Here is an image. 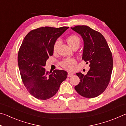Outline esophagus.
Returning a JSON list of instances; mask_svg holds the SVG:
<instances>
[{"label":"esophagus","instance_id":"34e87169","mask_svg":"<svg viewBox=\"0 0 126 126\" xmlns=\"http://www.w3.org/2000/svg\"><path fill=\"white\" fill-rule=\"evenodd\" d=\"M73 76V74L71 73H69V72H68V77H71Z\"/></svg>","mask_w":126,"mask_h":126}]
</instances>
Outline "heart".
Segmentation results:
<instances>
[{
	"label": "heart",
	"mask_w": 126,
	"mask_h": 126,
	"mask_svg": "<svg viewBox=\"0 0 126 126\" xmlns=\"http://www.w3.org/2000/svg\"><path fill=\"white\" fill-rule=\"evenodd\" d=\"M67 43L69 47L72 49L75 48H78L80 43V38L79 36L76 34H72L67 38L66 39ZM60 44V41L59 40H57L54 43L53 47V53H55L57 52V47ZM76 60L74 58H65L62 61L60 62L61 65L63 68L65 69L70 70L72 69L73 68V65L76 63Z\"/></svg>",
	"instance_id": "b5f03b06"
}]
</instances>
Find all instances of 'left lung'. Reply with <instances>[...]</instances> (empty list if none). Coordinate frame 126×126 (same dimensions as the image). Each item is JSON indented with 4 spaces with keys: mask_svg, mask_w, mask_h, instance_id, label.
<instances>
[{
    "mask_svg": "<svg viewBox=\"0 0 126 126\" xmlns=\"http://www.w3.org/2000/svg\"><path fill=\"white\" fill-rule=\"evenodd\" d=\"M71 28L82 36L84 41L82 59L89 64L87 74L77 73L80 79L76 91L82 96L92 98L101 94L107 87L113 69L112 52L101 33L87 25Z\"/></svg>",
    "mask_w": 126,
    "mask_h": 126,
    "instance_id": "left-lung-1",
    "label": "left lung"
}]
</instances>
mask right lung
Here are the masks:
<instances>
[{
  "mask_svg": "<svg viewBox=\"0 0 126 126\" xmlns=\"http://www.w3.org/2000/svg\"><path fill=\"white\" fill-rule=\"evenodd\" d=\"M68 28L45 27L32 30L19 49L18 63L22 82L28 92L38 99L46 100L54 96L67 77L65 71L46 72L44 66L53 54L55 42Z\"/></svg>",
  "mask_w": 126,
  "mask_h": 126,
  "instance_id": "right-lung-1",
  "label": "right lung"
}]
</instances>
